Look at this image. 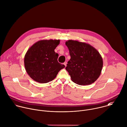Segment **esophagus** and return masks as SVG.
I'll list each match as a JSON object with an SVG mask.
<instances>
[{"mask_svg": "<svg viewBox=\"0 0 127 127\" xmlns=\"http://www.w3.org/2000/svg\"><path fill=\"white\" fill-rule=\"evenodd\" d=\"M66 64H67V62H65L64 63V64L65 65V66H66Z\"/></svg>", "mask_w": 127, "mask_h": 127, "instance_id": "esophagus-1", "label": "esophagus"}]
</instances>
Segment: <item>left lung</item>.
Returning <instances> with one entry per match:
<instances>
[{
  "label": "left lung",
  "mask_w": 127,
  "mask_h": 127,
  "mask_svg": "<svg viewBox=\"0 0 127 127\" xmlns=\"http://www.w3.org/2000/svg\"><path fill=\"white\" fill-rule=\"evenodd\" d=\"M65 45L70 56L65 69L71 80L80 85L94 82L103 67V59L99 52L90 45L76 40H68Z\"/></svg>",
  "instance_id": "1"
}]
</instances>
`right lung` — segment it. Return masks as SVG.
<instances>
[{"mask_svg": "<svg viewBox=\"0 0 127 127\" xmlns=\"http://www.w3.org/2000/svg\"><path fill=\"white\" fill-rule=\"evenodd\" d=\"M60 43V40H40L27 51L24 57L25 69L35 81L41 83L51 81L65 67L58 62L59 55L55 52Z\"/></svg>", "mask_w": 127, "mask_h": 127, "instance_id": "obj_1", "label": "right lung"}]
</instances>
